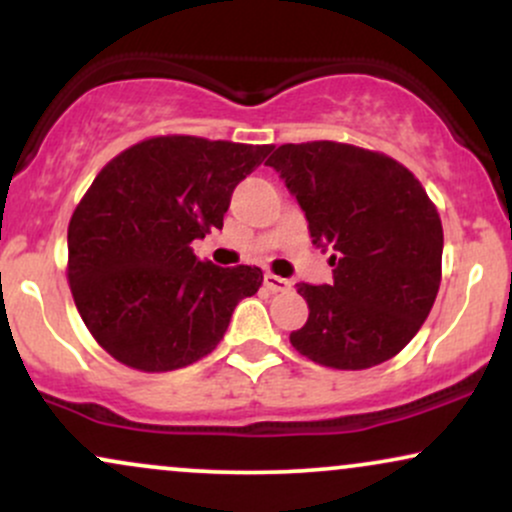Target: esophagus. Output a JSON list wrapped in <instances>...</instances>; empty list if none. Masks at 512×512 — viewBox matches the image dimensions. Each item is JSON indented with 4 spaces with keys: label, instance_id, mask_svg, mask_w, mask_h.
Masks as SVG:
<instances>
[{
    "label": "esophagus",
    "instance_id": "1",
    "mask_svg": "<svg viewBox=\"0 0 512 512\" xmlns=\"http://www.w3.org/2000/svg\"><path fill=\"white\" fill-rule=\"evenodd\" d=\"M264 286H267V289L272 293H279V291L289 289L291 284H289V279H281V276L267 272V274H264Z\"/></svg>",
    "mask_w": 512,
    "mask_h": 512
}]
</instances>
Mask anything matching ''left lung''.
Returning a JSON list of instances; mask_svg holds the SVG:
<instances>
[{"mask_svg":"<svg viewBox=\"0 0 512 512\" xmlns=\"http://www.w3.org/2000/svg\"><path fill=\"white\" fill-rule=\"evenodd\" d=\"M267 166L281 173L330 245L332 284H298L308 320L291 332L298 354L337 370L390 361L421 330L440 286L443 223L424 185L380 151L342 142L281 144Z\"/></svg>","mask_w":512,"mask_h":512,"instance_id":"obj_1","label":"left lung"}]
</instances>
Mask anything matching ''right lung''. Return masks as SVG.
<instances>
[{"instance_id":"1","label":"right lung","mask_w":512,"mask_h":512,"mask_svg":"<svg viewBox=\"0 0 512 512\" xmlns=\"http://www.w3.org/2000/svg\"><path fill=\"white\" fill-rule=\"evenodd\" d=\"M272 149L161 134L101 168L69 221L67 281L88 332L115 361L168 373L216 349L264 276L199 262L190 245L223 228L231 192Z\"/></svg>"}]
</instances>
